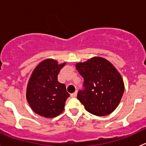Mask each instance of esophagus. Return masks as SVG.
Segmentation results:
<instances>
[{
  "mask_svg": "<svg viewBox=\"0 0 146 146\" xmlns=\"http://www.w3.org/2000/svg\"><path fill=\"white\" fill-rule=\"evenodd\" d=\"M77 91H75L74 93H73V94H71V96H72V97H73V98L76 97V96H77Z\"/></svg>",
  "mask_w": 146,
  "mask_h": 146,
  "instance_id": "esophagus-1",
  "label": "esophagus"
}]
</instances>
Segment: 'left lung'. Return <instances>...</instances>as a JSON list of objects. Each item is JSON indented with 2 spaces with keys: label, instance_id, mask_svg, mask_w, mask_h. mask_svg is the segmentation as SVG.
<instances>
[{
  "label": "left lung",
  "instance_id": "left-lung-1",
  "mask_svg": "<svg viewBox=\"0 0 146 146\" xmlns=\"http://www.w3.org/2000/svg\"><path fill=\"white\" fill-rule=\"evenodd\" d=\"M76 69L84 80L77 99L86 110L97 116L114 111L124 92L123 81L114 66L106 59L95 57L77 64Z\"/></svg>",
  "mask_w": 146,
  "mask_h": 146
}]
</instances>
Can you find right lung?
<instances>
[{"label": "right lung", "instance_id": "right-lung-1", "mask_svg": "<svg viewBox=\"0 0 146 146\" xmlns=\"http://www.w3.org/2000/svg\"><path fill=\"white\" fill-rule=\"evenodd\" d=\"M65 64L46 59L34 69L28 82L26 98L33 111L45 118H54L63 112L69 94L58 75Z\"/></svg>", "mask_w": 146, "mask_h": 146}]
</instances>
